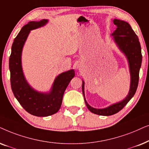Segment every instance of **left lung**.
<instances>
[{
    "mask_svg": "<svg viewBox=\"0 0 149 149\" xmlns=\"http://www.w3.org/2000/svg\"><path fill=\"white\" fill-rule=\"evenodd\" d=\"M113 22L117 28L111 35L113 37L115 43L125 54L128 61L131 77L130 88L126 97L120 102L115 103L105 108H94L87 103L85 99L84 82L82 80V93L87 108L91 112L102 116H110L118 112L134 97L138 88L140 69L142 64V56L139 39L130 24L118 19H113Z\"/></svg>",
    "mask_w": 149,
    "mask_h": 149,
    "instance_id": "8db88e82",
    "label": "left lung"
}]
</instances>
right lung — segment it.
I'll use <instances>...</instances> for the list:
<instances>
[{
    "mask_svg": "<svg viewBox=\"0 0 149 149\" xmlns=\"http://www.w3.org/2000/svg\"><path fill=\"white\" fill-rule=\"evenodd\" d=\"M48 22L46 19L30 22L22 28L14 39L9 57L11 86L15 97L24 110L36 116H47L56 113L62 104L65 91L75 76L73 69L61 73L55 78L50 91L39 92L30 86L24 75L22 66V52L30 32L43 26Z\"/></svg>",
    "mask_w": 149,
    "mask_h": 149,
    "instance_id": "obj_1",
    "label": "right lung"
}]
</instances>
